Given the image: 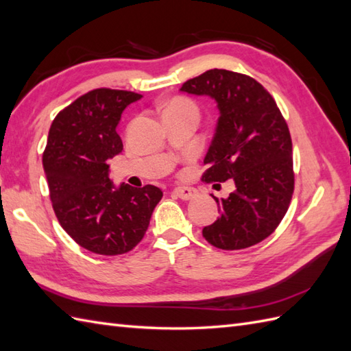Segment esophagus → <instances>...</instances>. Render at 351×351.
<instances>
[{
	"mask_svg": "<svg viewBox=\"0 0 351 351\" xmlns=\"http://www.w3.org/2000/svg\"><path fill=\"white\" fill-rule=\"evenodd\" d=\"M173 193L184 201L192 199L196 196V191L193 187H176V189H173Z\"/></svg>",
	"mask_w": 351,
	"mask_h": 351,
	"instance_id": "1",
	"label": "esophagus"
}]
</instances>
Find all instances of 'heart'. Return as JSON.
Returning <instances> with one entry per match:
<instances>
[{"label": "heart", "instance_id": "b5f03b06", "mask_svg": "<svg viewBox=\"0 0 351 351\" xmlns=\"http://www.w3.org/2000/svg\"><path fill=\"white\" fill-rule=\"evenodd\" d=\"M165 114H187L198 117L199 108L196 102L187 97H174L168 101V104L164 107V116Z\"/></svg>", "mask_w": 351, "mask_h": 351}]
</instances>
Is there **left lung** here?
<instances>
[{
	"label": "left lung",
	"mask_w": 351,
	"mask_h": 351,
	"mask_svg": "<svg viewBox=\"0 0 351 351\" xmlns=\"http://www.w3.org/2000/svg\"><path fill=\"white\" fill-rule=\"evenodd\" d=\"M182 90L210 95L220 110L201 180L230 178L237 187L226 199L213 196L220 216L202 229L204 238L221 250L263 241L283 220L295 189L292 138L276 99L253 77L217 68L184 82Z\"/></svg>",
	"instance_id": "obj_1"
}]
</instances>
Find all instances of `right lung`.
<instances>
[{
    "label": "right lung",
    "mask_w": 351,
    "mask_h": 351,
    "mask_svg": "<svg viewBox=\"0 0 351 351\" xmlns=\"http://www.w3.org/2000/svg\"><path fill=\"white\" fill-rule=\"evenodd\" d=\"M143 95L131 90H89L59 111L49 130L43 168L58 221L92 253L116 256L132 250L149 228L162 198L153 184L114 187L110 159L123 144L116 132L122 111Z\"/></svg>",
    "instance_id": "obj_1"
}]
</instances>
